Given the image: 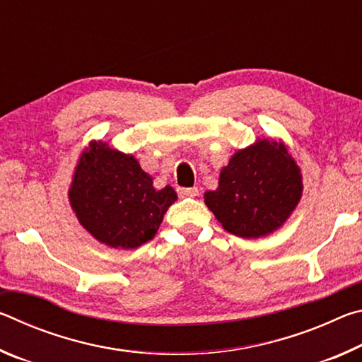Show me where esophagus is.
I'll return each mask as SVG.
<instances>
[{
  "instance_id": "34e87169",
  "label": "esophagus",
  "mask_w": 362,
  "mask_h": 362,
  "mask_svg": "<svg viewBox=\"0 0 362 362\" xmlns=\"http://www.w3.org/2000/svg\"><path fill=\"white\" fill-rule=\"evenodd\" d=\"M180 196H189V198H193V196L198 194V188L196 187H189V188H179L177 189Z\"/></svg>"
}]
</instances>
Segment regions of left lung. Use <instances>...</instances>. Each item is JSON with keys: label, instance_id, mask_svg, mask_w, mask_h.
I'll use <instances>...</instances> for the list:
<instances>
[{"label": "left lung", "instance_id": "8db88e82", "mask_svg": "<svg viewBox=\"0 0 362 362\" xmlns=\"http://www.w3.org/2000/svg\"><path fill=\"white\" fill-rule=\"evenodd\" d=\"M302 175L283 144L259 140L233 155L218 188L204 203L235 236L260 238L279 228L298 204Z\"/></svg>", "mask_w": 362, "mask_h": 362}]
</instances>
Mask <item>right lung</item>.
I'll list each match as a JSON object with an SVG mask.
<instances>
[{"label": "right lung", "mask_w": 362, "mask_h": 362, "mask_svg": "<svg viewBox=\"0 0 362 362\" xmlns=\"http://www.w3.org/2000/svg\"><path fill=\"white\" fill-rule=\"evenodd\" d=\"M69 198L79 223L95 240L134 249L153 240L177 194L169 185L153 187L132 155L99 142L79 158Z\"/></svg>", "instance_id": "add662e5"}]
</instances>
